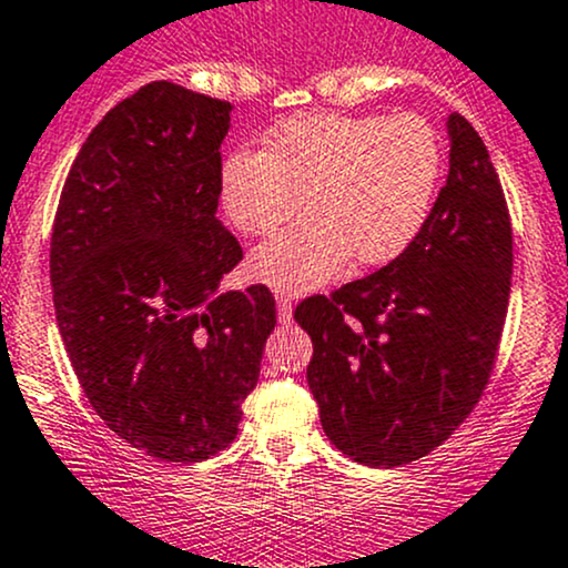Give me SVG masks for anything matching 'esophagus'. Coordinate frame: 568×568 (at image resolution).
<instances>
[{"mask_svg": "<svg viewBox=\"0 0 568 568\" xmlns=\"http://www.w3.org/2000/svg\"><path fill=\"white\" fill-rule=\"evenodd\" d=\"M276 308H278V322L292 320V297L286 292H278L276 295Z\"/></svg>", "mask_w": 568, "mask_h": 568, "instance_id": "esophagus-1", "label": "esophagus"}]
</instances>
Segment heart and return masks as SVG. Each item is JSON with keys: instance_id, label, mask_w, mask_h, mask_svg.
<instances>
[{"instance_id": "b5f03b06", "label": "heart", "mask_w": 568, "mask_h": 568, "mask_svg": "<svg viewBox=\"0 0 568 568\" xmlns=\"http://www.w3.org/2000/svg\"><path fill=\"white\" fill-rule=\"evenodd\" d=\"M444 143L419 113L292 119L265 149L233 151L219 173V194L237 233L267 237L308 211L290 233L248 257V273L286 292L331 282L355 260L387 265L423 233L438 181Z\"/></svg>"}]
</instances>
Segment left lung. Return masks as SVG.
<instances>
[{
    "label": "left lung",
    "instance_id": "8db88e82",
    "mask_svg": "<svg viewBox=\"0 0 568 568\" xmlns=\"http://www.w3.org/2000/svg\"><path fill=\"white\" fill-rule=\"evenodd\" d=\"M447 130V184L412 246L295 308L314 341L306 374L325 436L363 466H404L442 447L479 404L498 357L509 209L477 130L460 113Z\"/></svg>",
    "mask_w": 568,
    "mask_h": 568
}]
</instances>
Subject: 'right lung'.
<instances>
[{
  "mask_svg": "<svg viewBox=\"0 0 568 568\" xmlns=\"http://www.w3.org/2000/svg\"><path fill=\"white\" fill-rule=\"evenodd\" d=\"M233 105L154 81L102 115L67 173L51 233L59 333L91 408L151 457L197 463L237 436L276 325L265 284L216 219Z\"/></svg>",
  "mask_w": 568,
  "mask_h": 568,
  "instance_id": "obj_1",
  "label": "right lung"
}]
</instances>
